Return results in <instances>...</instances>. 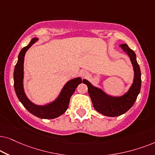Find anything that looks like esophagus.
<instances>
[{
  "label": "esophagus",
  "instance_id": "1",
  "mask_svg": "<svg viewBox=\"0 0 155 155\" xmlns=\"http://www.w3.org/2000/svg\"><path fill=\"white\" fill-rule=\"evenodd\" d=\"M80 76H81V78H87L88 76V73L87 71H86V70H81V71H80Z\"/></svg>",
  "mask_w": 155,
  "mask_h": 155
}]
</instances>
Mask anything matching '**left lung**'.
<instances>
[{
    "label": "left lung",
    "mask_w": 155,
    "mask_h": 155,
    "mask_svg": "<svg viewBox=\"0 0 155 155\" xmlns=\"http://www.w3.org/2000/svg\"><path fill=\"white\" fill-rule=\"evenodd\" d=\"M119 47L129 57L134 71L133 84L126 92L120 96H112L101 88L94 86L87 79L83 80V83L88 87V94L95 110L108 117L119 116L126 113L135 104L141 88V71L135 51L126 44H121Z\"/></svg>",
    "instance_id": "1"
}]
</instances>
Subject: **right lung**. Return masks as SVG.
<instances>
[{"instance_id": "obj_1", "label": "right lung", "mask_w": 155, "mask_h": 155, "mask_svg": "<svg viewBox=\"0 0 155 155\" xmlns=\"http://www.w3.org/2000/svg\"><path fill=\"white\" fill-rule=\"evenodd\" d=\"M39 40L34 38L28 46L23 47L18 55V61L14 69V88L19 101L30 113L42 119H53L60 116L69 107V101L78 85L81 84L80 77L68 81L54 100L43 105H38L31 101L25 92L24 88V60L25 53L35 43Z\"/></svg>"}]
</instances>
